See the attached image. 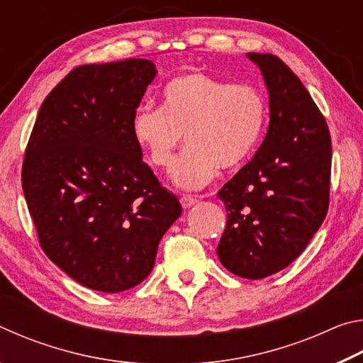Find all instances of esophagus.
I'll return each mask as SVG.
<instances>
[{
  "label": "esophagus",
  "mask_w": 363,
  "mask_h": 363,
  "mask_svg": "<svg viewBox=\"0 0 363 363\" xmlns=\"http://www.w3.org/2000/svg\"><path fill=\"white\" fill-rule=\"evenodd\" d=\"M196 201H199V199H196L195 195H187V194H184V195H181V205H182V208H190V206H194Z\"/></svg>",
  "instance_id": "34e87169"
}]
</instances>
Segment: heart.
Instances as JSON below:
<instances>
[{
	"label": "heart",
	"instance_id": "heart-1",
	"mask_svg": "<svg viewBox=\"0 0 363 363\" xmlns=\"http://www.w3.org/2000/svg\"><path fill=\"white\" fill-rule=\"evenodd\" d=\"M267 102L248 83H229L192 70L164 86L162 107L140 106L131 121L133 138L150 163L171 169L186 136L187 150L174 169V182L196 189L247 162L259 144Z\"/></svg>",
	"mask_w": 363,
	"mask_h": 363
}]
</instances>
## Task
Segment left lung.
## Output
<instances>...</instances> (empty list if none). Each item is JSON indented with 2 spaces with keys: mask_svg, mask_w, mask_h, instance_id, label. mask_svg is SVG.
I'll use <instances>...</instances> for the list:
<instances>
[{
  "mask_svg": "<svg viewBox=\"0 0 363 363\" xmlns=\"http://www.w3.org/2000/svg\"><path fill=\"white\" fill-rule=\"evenodd\" d=\"M248 57L266 79L270 123L253 160L218 192L227 211L218 256L232 274L259 280L290 266L327 216L331 138L284 60L257 52Z\"/></svg>",
  "mask_w": 363,
  "mask_h": 363,
  "instance_id": "left-lung-1",
  "label": "left lung"
}]
</instances>
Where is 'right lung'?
I'll use <instances>...</instances> for the list:
<instances>
[{"instance_id":"right-lung-1","label":"right lung","mask_w":363,"mask_h":363,"mask_svg":"<svg viewBox=\"0 0 363 363\" xmlns=\"http://www.w3.org/2000/svg\"><path fill=\"white\" fill-rule=\"evenodd\" d=\"M155 73L147 59L77 67L41 104L26 149L22 189L40 247L96 291L139 285L182 213L131 131Z\"/></svg>"}]
</instances>
